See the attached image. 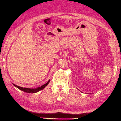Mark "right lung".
<instances>
[{
    "label": "right lung",
    "mask_w": 121,
    "mask_h": 121,
    "mask_svg": "<svg viewBox=\"0 0 121 121\" xmlns=\"http://www.w3.org/2000/svg\"><path fill=\"white\" fill-rule=\"evenodd\" d=\"M49 81H50V80H49L48 82H46V84L41 86L40 87H37V88H35V89L26 88V87H20V86H18L15 85V84H14V86L17 87V89H20L21 91H22L25 92H27V93H35V92H37L40 91H41V90H43V89L45 88L46 86L49 84Z\"/></svg>",
    "instance_id": "1"
}]
</instances>
